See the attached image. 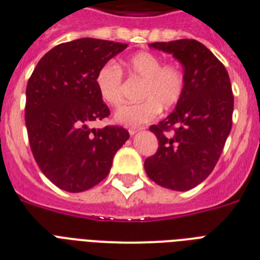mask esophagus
Here are the masks:
<instances>
[{
	"label": "esophagus",
	"instance_id": "34e87169",
	"mask_svg": "<svg viewBox=\"0 0 260 260\" xmlns=\"http://www.w3.org/2000/svg\"><path fill=\"white\" fill-rule=\"evenodd\" d=\"M139 131H140L139 127H129V128H128V132H129L131 136L136 135V133L139 132Z\"/></svg>",
	"mask_w": 260,
	"mask_h": 260
}]
</instances>
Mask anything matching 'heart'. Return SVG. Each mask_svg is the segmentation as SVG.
I'll list each match as a JSON object with an SVG mask.
<instances>
[{
    "label": "heart",
    "instance_id": "heart-1",
    "mask_svg": "<svg viewBox=\"0 0 260 260\" xmlns=\"http://www.w3.org/2000/svg\"><path fill=\"white\" fill-rule=\"evenodd\" d=\"M125 71L131 80L141 81L137 104L121 107L115 120L128 127L146 124L158 116L160 109L176 106L184 95L186 86L185 72L175 62L163 63L159 55L139 51L128 58ZM95 86L106 105L119 107L124 102V79L119 64L107 62L97 71Z\"/></svg>",
    "mask_w": 260,
    "mask_h": 260
}]
</instances>
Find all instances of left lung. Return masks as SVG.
<instances>
[{"mask_svg": "<svg viewBox=\"0 0 260 260\" xmlns=\"http://www.w3.org/2000/svg\"><path fill=\"white\" fill-rule=\"evenodd\" d=\"M149 46L182 63L186 86L174 113L150 127L159 146L145 159V171L158 185L189 190L211 174L220 158L232 128V85L223 63L197 40Z\"/></svg>", "mask_w": 260, "mask_h": 260, "instance_id": "obj_1", "label": "left lung"}]
</instances>
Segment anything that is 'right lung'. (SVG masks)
I'll use <instances>...</instances> for the list:
<instances>
[{
  "label": "right lung",
  "mask_w": 260,
  "mask_h": 260,
  "mask_svg": "<svg viewBox=\"0 0 260 260\" xmlns=\"http://www.w3.org/2000/svg\"><path fill=\"white\" fill-rule=\"evenodd\" d=\"M127 44L79 39L49 50L35 67L25 90V125L32 154L54 185L88 190L109 175L127 129L89 128L110 115L95 86L97 71Z\"/></svg>",
  "instance_id": "add662e5"
}]
</instances>
